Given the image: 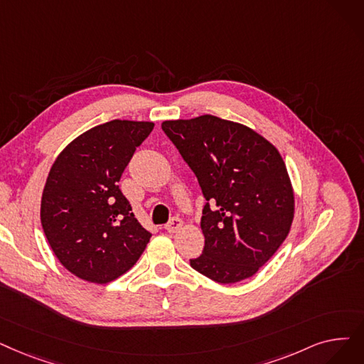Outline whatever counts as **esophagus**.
Returning <instances> with one entry per match:
<instances>
[{
  "mask_svg": "<svg viewBox=\"0 0 364 364\" xmlns=\"http://www.w3.org/2000/svg\"><path fill=\"white\" fill-rule=\"evenodd\" d=\"M181 226H183L181 218L173 217V218L169 221V223L165 226V229H166L169 233H176V232H178V230L181 229Z\"/></svg>",
  "mask_w": 364,
  "mask_h": 364,
  "instance_id": "34e87169",
  "label": "esophagus"
}]
</instances>
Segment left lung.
Wrapping results in <instances>:
<instances>
[{"mask_svg": "<svg viewBox=\"0 0 364 364\" xmlns=\"http://www.w3.org/2000/svg\"><path fill=\"white\" fill-rule=\"evenodd\" d=\"M162 129L195 172L207 203L205 247L191 266L220 284L255 275L290 232L294 192L277 147L241 123L203 114Z\"/></svg>", "mask_w": 364, "mask_h": 364, "instance_id": "left-lung-1", "label": "left lung"}]
</instances>
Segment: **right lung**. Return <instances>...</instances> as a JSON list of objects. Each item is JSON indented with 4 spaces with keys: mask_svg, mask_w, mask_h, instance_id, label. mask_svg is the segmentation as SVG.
<instances>
[{
    "mask_svg": "<svg viewBox=\"0 0 364 364\" xmlns=\"http://www.w3.org/2000/svg\"><path fill=\"white\" fill-rule=\"evenodd\" d=\"M153 122L112 120L74 138L55 159L41 196V226L60 264L107 284L128 272L151 233L135 218L119 181Z\"/></svg>",
    "mask_w": 364,
    "mask_h": 364,
    "instance_id": "1",
    "label": "right lung"
}]
</instances>
